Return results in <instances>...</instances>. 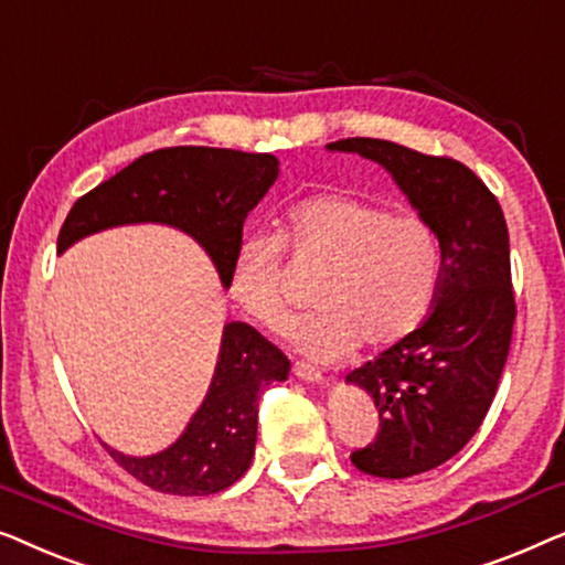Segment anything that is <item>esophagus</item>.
Segmentation results:
<instances>
[{
	"label": "esophagus",
	"mask_w": 565,
	"mask_h": 565,
	"mask_svg": "<svg viewBox=\"0 0 565 565\" xmlns=\"http://www.w3.org/2000/svg\"><path fill=\"white\" fill-rule=\"evenodd\" d=\"M294 376L307 381V384H322V381H324L322 373L309 363H294Z\"/></svg>",
	"instance_id": "34e87169"
}]
</instances>
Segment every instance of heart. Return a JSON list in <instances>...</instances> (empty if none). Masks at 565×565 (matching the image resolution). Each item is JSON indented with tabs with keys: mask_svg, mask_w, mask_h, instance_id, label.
<instances>
[{
	"mask_svg": "<svg viewBox=\"0 0 565 565\" xmlns=\"http://www.w3.org/2000/svg\"><path fill=\"white\" fill-rule=\"evenodd\" d=\"M281 248L322 266L312 297L320 312L291 332L312 361L345 359L361 340L371 348L399 343L419 328L438 291L440 245L423 217L388 214L343 192L312 194L281 214L279 235H245L230 260V297L271 330L289 317Z\"/></svg>",
	"mask_w": 565,
	"mask_h": 565,
	"instance_id": "heart-1",
	"label": "heart"
}]
</instances>
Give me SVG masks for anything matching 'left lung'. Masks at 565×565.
Segmentation results:
<instances>
[{"label": "left lung", "instance_id": "8db88e82", "mask_svg": "<svg viewBox=\"0 0 565 565\" xmlns=\"http://www.w3.org/2000/svg\"><path fill=\"white\" fill-rule=\"evenodd\" d=\"M328 150L379 163L440 243L430 315L345 379L369 392L381 419L376 440L351 456L355 468L407 479L456 456L494 402L514 328L510 233L497 196L452 158L379 138H345Z\"/></svg>", "mask_w": 565, "mask_h": 565}]
</instances>
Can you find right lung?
<instances>
[{
  "instance_id": "1",
  "label": "right lung",
  "mask_w": 565,
  "mask_h": 565,
  "mask_svg": "<svg viewBox=\"0 0 565 565\" xmlns=\"http://www.w3.org/2000/svg\"><path fill=\"white\" fill-rule=\"evenodd\" d=\"M279 179V158L230 148L181 146L140 156L71 206L58 253L94 233L122 225H166L192 237L227 289L230 260L243 222ZM289 359L245 322L222 328L217 365L200 409L169 448L117 463L146 487L179 497H204L233 487L248 471L258 435V396L289 376Z\"/></svg>"
}]
</instances>
